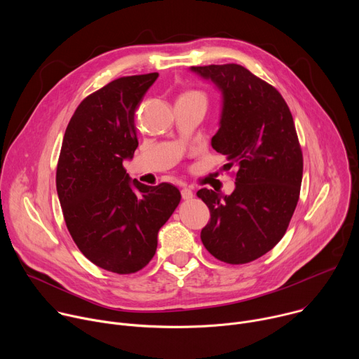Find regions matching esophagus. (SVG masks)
I'll return each mask as SVG.
<instances>
[{
  "instance_id": "esophagus-1",
  "label": "esophagus",
  "mask_w": 359,
  "mask_h": 359,
  "mask_svg": "<svg viewBox=\"0 0 359 359\" xmlns=\"http://www.w3.org/2000/svg\"><path fill=\"white\" fill-rule=\"evenodd\" d=\"M182 197L184 200H190V198H193V191L189 187H183L182 189Z\"/></svg>"
}]
</instances>
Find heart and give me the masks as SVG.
Masks as SVG:
<instances>
[{
  "instance_id": "b5f03b06",
  "label": "heart",
  "mask_w": 359,
  "mask_h": 359,
  "mask_svg": "<svg viewBox=\"0 0 359 359\" xmlns=\"http://www.w3.org/2000/svg\"><path fill=\"white\" fill-rule=\"evenodd\" d=\"M186 96H196V97H200V99L206 102V97H204V95L200 93V92H189V93H186Z\"/></svg>"
}]
</instances>
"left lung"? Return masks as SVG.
<instances>
[{
    "instance_id": "obj_1",
    "label": "left lung",
    "mask_w": 359,
    "mask_h": 359,
    "mask_svg": "<svg viewBox=\"0 0 359 359\" xmlns=\"http://www.w3.org/2000/svg\"><path fill=\"white\" fill-rule=\"evenodd\" d=\"M222 93L212 146L237 168L231 194L200 189L210 222L201 241L220 262L262 257L284 236L299 197L302 153L292 115L280 92L237 64L191 67Z\"/></svg>"
}]
</instances>
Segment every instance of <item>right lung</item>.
<instances>
[{"mask_svg": "<svg viewBox=\"0 0 359 359\" xmlns=\"http://www.w3.org/2000/svg\"><path fill=\"white\" fill-rule=\"evenodd\" d=\"M159 74L123 76L85 97L64 135L57 191L67 227L97 267L130 274L156 252L158 233L179 206L170 183L146 186L123 169L137 147L135 112Z\"/></svg>", "mask_w": 359, "mask_h": 359, "instance_id": "add662e5", "label": "right lung"}]
</instances>
